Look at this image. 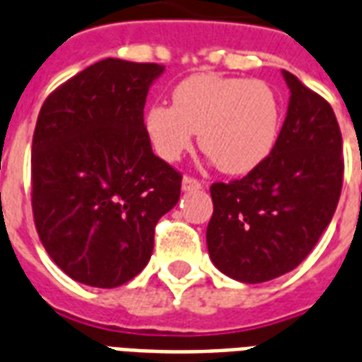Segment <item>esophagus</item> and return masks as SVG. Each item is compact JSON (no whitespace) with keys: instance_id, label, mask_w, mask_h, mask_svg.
<instances>
[{"instance_id":"esophagus-1","label":"esophagus","mask_w":362,"mask_h":362,"mask_svg":"<svg viewBox=\"0 0 362 362\" xmlns=\"http://www.w3.org/2000/svg\"><path fill=\"white\" fill-rule=\"evenodd\" d=\"M203 187V184H201V180H197V178H193V176H184L182 178V189L184 192H197V189H201Z\"/></svg>"}]
</instances>
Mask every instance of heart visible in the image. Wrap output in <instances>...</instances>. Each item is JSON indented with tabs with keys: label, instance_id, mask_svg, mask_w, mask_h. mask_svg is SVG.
<instances>
[{
	"label": "heart",
	"instance_id": "heart-1",
	"mask_svg": "<svg viewBox=\"0 0 362 362\" xmlns=\"http://www.w3.org/2000/svg\"><path fill=\"white\" fill-rule=\"evenodd\" d=\"M283 104L260 79L197 74L173 89V106L153 104L144 131L163 161H178L199 132V146L218 170L247 175L272 156Z\"/></svg>",
	"mask_w": 362,
	"mask_h": 362
}]
</instances>
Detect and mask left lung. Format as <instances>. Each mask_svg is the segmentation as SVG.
<instances>
[{"label": "left lung", "mask_w": 362, "mask_h": 362, "mask_svg": "<svg viewBox=\"0 0 362 362\" xmlns=\"http://www.w3.org/2000/svg\"><path fill=\"white\" fill-rule=\"evenodd\" d=\"M272 156L247 176L211 186L206 247L214 266L241 283H264L300 266L334 216L344 182L334 110L296 76Z\"/></svg>", "instance_id": "obj_1"}]
</instances>
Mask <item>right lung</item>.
Wrapping results in <instances>:
<instances>
[{
    "label": "right lung",
    "instance_id": "add662e5",
    "mask_svg": "<svg viewBox=\"0 0 362 362\" xmlns=\"http://www.w3.org/2000/svg\"><path fill=\"white\" fill-rule=\"evenodd\" d=\"M165 66L104 59L47 96L32 140V212L52 262L71 279L115 288L142 272L182 173L144 131Z\"/></svg>",
    "mask_w": 362,
    "mask_h": 362
}]
</instances>
